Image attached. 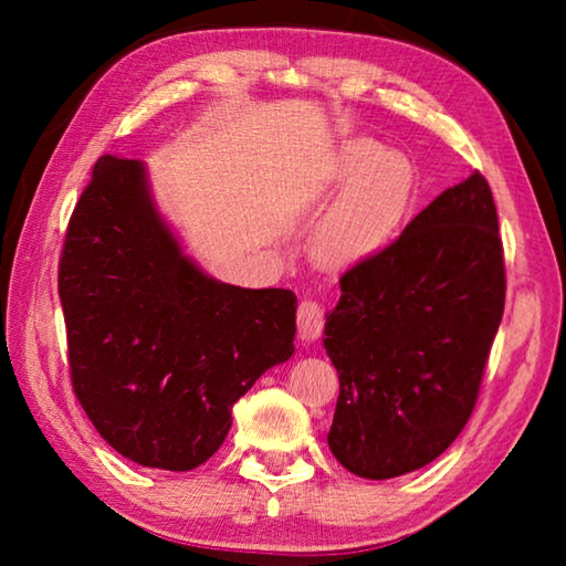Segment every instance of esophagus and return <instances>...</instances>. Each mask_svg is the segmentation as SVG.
<instances>
[{"mask_svg":"<svg viewBox=\"0 0 566 566\" xmlns=\"http://www.w3.org/2000/svg\"><path fill=\"white\" fill-rule=\"evenodd\" d=\"M296 327H300L302 339H317L324 329L322 304L314 300H302L296 306Z\"/></svg>","mask_w":566,"mask_h":566,"instance_id":"esophagus-1","label":"esophagus"}]
</instances>
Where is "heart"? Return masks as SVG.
Segmentation results:
<instances>
[{
  "label": "heart",
  "mask_w": 566,
  "mask_h": 566,
  "mask_svg": "<svg viewBox=\"0 0 566 566\" xmlns=\"http://www.w3.org/2000/svg\"><path fill=\"white\" fill-rule=\"evenodd\" d=\"M334 179L349 189L324 219L317 252L332 264H357L395 237L415 189V171L401 155L357 139L342 149Z\"/></svg>",
  "instance_id": "heart-1"
}]
</instances>
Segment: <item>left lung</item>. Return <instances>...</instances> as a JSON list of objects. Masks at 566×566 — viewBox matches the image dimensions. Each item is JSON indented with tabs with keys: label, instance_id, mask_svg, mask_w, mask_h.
Returning <instances> with one entry per match:
<instances>
[{
	"label": "left lung",
	"instance_id": "8db88e82",
	"mask_svg": "<svg viewBox=\"0 0 566 566\" xmlns=\"http://www.w3.org/2000/svg\"><path fill=\"white\" fill-rule=\"evenodd\" d=\"M339 284L324 327L339 375L332 454L364 479L415 472L472 417L504 314V247L486 179L474 171L444 189Z\"/></svg>",
	"mask_w": 566,
	"mask_h": 566
}]
</instances>
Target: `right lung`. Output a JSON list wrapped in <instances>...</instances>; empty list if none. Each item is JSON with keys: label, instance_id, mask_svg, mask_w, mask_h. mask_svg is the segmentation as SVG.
Returning a JSON list of instances; mask_svg holds the SVG:
<instances>
[{"label": "right lung", "instance_id": "obj_1", "mask_svg": "<svg viewBox=\"0 0 566 566\" xmlns=\"http://www.w3.org/2000/svg\"><path fill=\"white\" fill-rule=\"evenodd\" d=\"M60 300L74 395L102 439L142 467L207 462L234 401L294 352V292L197 270L137 159L94 165L64 234Z\"/></svg>", "mask_w": 566, "mask_h": 566}]
</instances>
